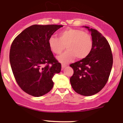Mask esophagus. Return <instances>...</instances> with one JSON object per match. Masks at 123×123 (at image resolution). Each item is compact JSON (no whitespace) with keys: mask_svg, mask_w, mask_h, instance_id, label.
Returning a JSON list of instances; mask_svg holds the SVG:
<instances>
[{"mask_svg":"<svg viewBox=\"0 0 123 123\" xmlns=\"http://www.w3.org/2000/svg\"><path fill=\"white\" fill-rule=\"evenodd\" d=\"M66 66H67L66 64H62V68H63H63H65Z\"/></svg>","mask_w":123,"mask_h":123,"instance_id":"esophagus-1","label":"esophagus"}]
</instances>
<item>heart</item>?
Instances as JSON below:
<instances>
[{
    "label": "heart",
    "instance_id": "obj_1",
    "mask_svg": "<svg viewBox=\"0 0 123 123\" xmlns=\"http://www.w3.org/2000/svg\"><path fill=\"white\" fill-rule=\"evenodd\" d=\"M49 48L53 53L60 54L65 49L68 50L57 57L62 63L72 61L75 57L82 60L90 55L93 47V41L90 34L80 29L68 28L59 33V38L51 36L48 39Z\"/></svg>",
    "mask_w": 123,
    "mask_h": 123
}]
</instances>
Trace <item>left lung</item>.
<instances>
[{
	"label": "left lung",
	"instance_id": "8db88e82",
	"mask_svg": "<svg viewBox=\"0 0 123 123\" xmlns=\"http://www.w3.org/2000/svg\"><path fill=\"white\" fill-rule=\"evenodd\" d=\"M86 27L91 31L93 49L86 59L70 64L74 69L70 82L75 92L89 96L100 92L108 82L113 57L110 45L102 33L95 29Z\"/></svg>",
	"mask_w": 123,
	"mask_h": 123
}]
</instances>
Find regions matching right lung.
Segmentation results:
<instances>
[{
	"label": "right lung",
	"mask_w": 123,
	"mask_h": 123,
	"mask_svg": "<svg viewBox=\"0 0 123 123\" xmlns=\"http://www.w3.org/2000/svg\"><path fill=\"white\" fill-rule=\"evenodd\" d=\"M62 25H31L13 41L9 52L11 66L17 83L27 94L39 97L54 86L52 78L61 70L48 39Z\"/></svg>",
	"instance_id": "add662e5"
}]
</instances>
